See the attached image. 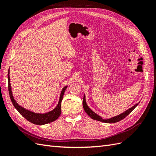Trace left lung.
Returning <instances> with one entry per match:
<instances>
[{"mask_svg":"<svg viewBox=\"0 0 156 156\" xmlns=\"http://www.w3.org/2000/svg\"><path fill=\"white\" fill-rule=\"evenodd\" d=\"M83 108L85 112L87 113V115L91 118V119L96 120L98 121H100V122H106V123H115V122H118L120 120H122V119H124V118H126L127 115H128L129 113L133 111L134 108L138 105V103H136L134 106H133L132 107H131L130 108H129L128 110H127L126 111H125L124 112L122 113V114L118 115L116 116H115L113 118H111V119H103L102 118H101L100 116H99L98 115H96L95 112H93L87 104L86 103V100H85V96H84L83 98Z\"/></svg>","mask_w":156,"mask_h":156,"instance_id":"obj_1","label":"left lung"}]
</instances>
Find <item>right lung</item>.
Masks as SVG:
<instances>
[{"label": "right lung", "mask_w": 156, "mask_h": 156, "mask_svg": "<svg viewBox=\"0 0 156 156\" xmlns=\"http://www.w3.org/2000/svg\"><path fill=\"white\" fill-rule=\"evenodd\" d=\"M9 74H10V70H8V91H9V94H10L11 101L13 103V106L15 107V108L18 111V112H20V114L25 118V119H26L28 121L30 122L31 123L36 124V125H44V124H48V123H50V122L56 120L58 119L61 114V102H62L64 94L66 89L67 88V86L64 87L62 92H61L58 103L55 109L49 112L45 113V114H39V113H35V112H31L30 111L26 110L25 108H24L23 107H21L20 105L17 104V102L15 100H14V98L12 96V88L10 85V75Z\"/></svg>", "instance_id": "right-lung-1"}]
</instances>
